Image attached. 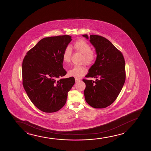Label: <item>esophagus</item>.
I'll use <instances>...</instances> for the list:
<instances>
[{
  "mask_svg": "<svg viewBox=\"0 0 151 151\" xmlns=\"http://www.w3.org/2000/svg\"><path fill=\"white\" fill-rule=\"evenodd\" d=\"M75 82H76V83H77V82H78V81H81V79H80L77 78H75Z\"/></svg>",
  "mask_w": 151,
  "mask_h": 151,
  "instance_id": "esophagus-1",
  "label": "esophagus"
}]
</instances>
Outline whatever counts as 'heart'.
<instances>
[{"instance_id":"heart-1","label":"heart","mask_w":151,"mask_h":151,"mask_svg":"<svg viewBox=\"0 0 151 151\" xmlns=\"http://www.w3.org/2000/svg\"><path fill=\"white\" fill-rule=\"evenodd\" d=\"M73 48L76 52L83 55L82 59L83 63L90 65L93 63L95 59V55L93 52H92L91 46L86 42L82 40H78L74 43ZM72 55V52L70 48L68 47L65 48L62 56L63 61L65 63H68L70 62ZM87 72V69L84 66L74 65L68 70V74L70 76L80 78Z\"/></svg>"}]
</instances>
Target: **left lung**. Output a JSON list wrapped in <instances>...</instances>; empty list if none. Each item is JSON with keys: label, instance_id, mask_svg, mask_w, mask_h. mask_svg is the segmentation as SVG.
<instances>
[{"label": "left lung", "instance_id": "obj_1", "mask_svg": "<svg viewBox=\"0 0 151 151\" xmlns=\"http://www.w3.org/2000/svg\"><path fill=\"white\" fill-rule=\"evenodd\" d=\"M95 48L97 55L94 64L89 68L86 77L96 81H83L87 103L94 108H104L113 103L123 87L126 74L125 62L122 52L111 42L100 35H83Z\"/></svg>", "mask_w": 151, "mask_h": 151}]
</instances>
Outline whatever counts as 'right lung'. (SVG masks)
<instances>
[{"label":"right lung","mask_w":151,"mask_h":151,"mask_svg":"<svg viewBox=\"0 0 151 151\" xmlns=\"http://www.w3.org/2000/svg\"><path fill=\"white\" fill-rule=\"evenodd\" d=\"M71 41L68 35L45 37L27 52L23 60L24 89L34 105L44 112L61 109L74 85L73 77L57 80L66 75L62 56Z\"/></svg>","instance_id":"right-lung-1"}]
</instances>
